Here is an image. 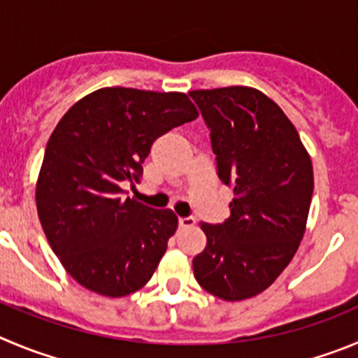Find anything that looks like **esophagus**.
Instances as JSON below:
<instances>
[{
    "mask_svg": "<svg viewBox=\"0 0 358 358\" xmlns=\"http://www.w3.org/2000/svg\"><path fill=\"white\" fill-rule=\"evenodd\" d=\"M196 224V219L194 217H180L178 219V226L180 228H192Z\"/></svg>",
    "mask_w": 358,
    "mask_h": 358,
    "instance_id": "34e87169",
    "label": "esophagus"
}]
</instances>
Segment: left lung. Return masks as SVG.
I'll return each mask as SVG.
<instances>
[{"instance_id": "1", "label": "left lung", "mask_w": 358, "mask_h": 358, "mask_svg": "<svg viewBox=\"0 0 358 358\" xmlns=\"http://www.w3.org/2000/svg\"><path fill=\"white\" fill-rule=\"evenodd\" d=\"M210 129L217 175L233 189L231 215L206 224L192 259L203 289L228 302L265 292L288 266L306 231L313 164L288 116L247 86L189 93Z\"/></svg>"}]
</instances>
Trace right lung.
<instances>
[{
	"instance_id": "add662e5",
	"label": "right lung",
	"mask_w": 358,
	"mask_h": 358,
	"mask_svg": "<svg viewBox=\"0 0 358 358\" xmlns=\"http://www.w3.org/2000/svg\"><path fill=\"white\" fill-rule=\"evenodd\" d=\"M198 118L185 93L102 88L63 115L45 146L36 210L49 245L90 292L125 296L152 279L178 228L171 210L123 198L153 141Z\"/></svg>"
}]
</instances>
